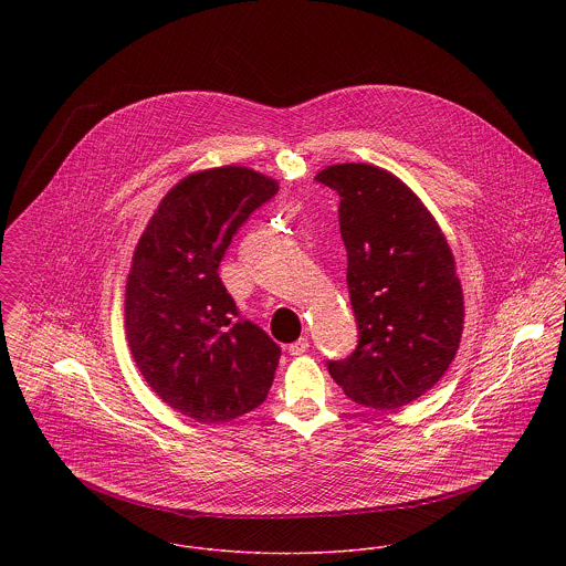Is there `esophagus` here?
I'll return each mask as SVG.
<instances>
[{"label": "esophagus", "instance_id": "obj_1", "mask_svg": "<svg viewBox=\"0 0 566 566\" xmlns=\"http://www.w3.org/2000/svg\"><path fill=\"white\" fill-rule=\"evenodd\" d=\"M307 348H310V339L307 337H298L294 344L287 346V353L290 355H303Z\"/></svg>", "mask_w": 566, "mask_h": 566}]
</instances>
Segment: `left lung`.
Here are the masks:
<instances>
[{"mask_svg":"<svg viewBox=\"0 0 566 566\" xmlns=\"http://www.w3.org/2000/svg\"><path fill=\"white\" fill-rule=\"evenodd\" d=\"M316 180L339 196L359 326L355 353L328 361V373L350 401L399 409L431 390L460 348L464 294L455 256L436 218L392 171L337 163Z\"/></svg>","mask_w":566,"mask_h":566,"instance_id":"obj_1","label":"left lung"}]
</instances>
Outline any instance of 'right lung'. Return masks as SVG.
<instances>
[{
	"mask_svg": "<svg viewBox=\"0 0 566 566\" xmlns=\"http://www.w3.org/2000/svg\"><path fill=\"white\" fill-rule=\"evenodd\" d=\"M279 182L243 165L187 174L135 245L124 301L130 355L150 390L198 422H229L265 401L281 348L240 318L218 268Z\"/></svg>",
	"mask_w": 566,
	"mask_h": 566,
	"instance_id": "right-lung-1",
	"label": "right lung"
}]
</instances>
